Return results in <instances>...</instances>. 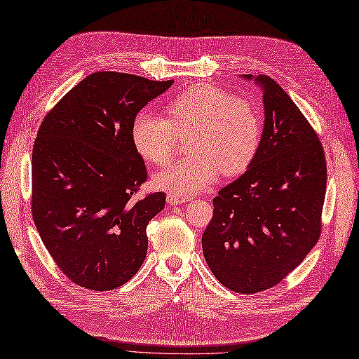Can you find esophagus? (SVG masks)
Wrapping results in <instances>:
<instances>
[{
	"instance_id": "34e87169",
	"label": "esophagus",
	"mask_w": 359,
	"mask_h": 359,
	"mask_svg": "<svg viewBox=\"0 0 359 359\" xmlns=\"http://www.w3.org/2000/svg\"><path fill=\"white\" fill-rule=\"evenodd\" d=\"M166 201H168V203L169 205H181V203H184V202H187L189 201V198H182V196H177V195H172V193H169V195L166 196Z\"/></svg>"
}]
</instances>
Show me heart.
Returning a JSON list of instances; mask_svg holds the SVG:
<instances>
[{"label": "heart", "mask_w": 359, "mask_h": 359, "mask_svg": "<svg viewBox=\"0 0 359 359\" xmlns=\"http://www.w3.org/2000/svg\"><path fill=\"white\" fill-rule=\"evenodd\" d=\"M169 119L142 111L131 125V140L139 156L156 166H166L177 152L178 135H189L191 156L156 173L154 184L177 195L208 189L222 172H243L258 151L263 135L259 105L232 96L212 84H199L168 104Z\"/></svg>", "instance_id": "1"}]
</instances>
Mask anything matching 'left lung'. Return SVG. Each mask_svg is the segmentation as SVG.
<instances>
[{"label": "left lung", "instance_id": "8db88e82", "mask_svg": "<svg viewBox=\"0 0 359 359\" xmlns=\"http://www.w3.org/2000/svg\"><path fill=\"white\" fill-rule=\"evenodd\" d=\"M264 130L248 170L219 190L202 236L210 270L231 292L272 288L302 263L322 231L326 160L320 140L297 105L267 75Z\"/></svg>", "mask_w": 359, "mask_h": 359}]
</instances>
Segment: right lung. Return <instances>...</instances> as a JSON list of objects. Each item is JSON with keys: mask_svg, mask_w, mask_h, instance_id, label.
Segmentation results:
<instances>
[{"mask_svg": "<svg viewBox=\"0 0 359 359\" xmlns=\"http://www.w3.org/2000/svg\"><path fill=\"white\" fill-rule=\"evenodd\" d=\"M173 80L95 72L45 116L32 156V212L55 264L76 285L109 292L139 272L147 226L166 195L133 196L147 181L131 140L137 113Z\"/></svg>", "mask_w": 359, "mask_h": 359, "instance_id": "obj_1", "label": "right lung"}]
</instances>
